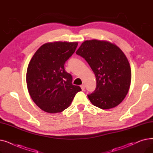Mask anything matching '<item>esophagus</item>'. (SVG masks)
<instances>
[{
    "mask_svg": "<svg viewBox=\"0 0 153 153\" xmlns=\"http://www.w3.org/2000/svg\"><path fill=\"white\" fill-rule=\"evenodd\" d=\"M81 88L82 91H84V89H85V85H84V84H82V85H81Z\"/></svg>",
    "mask_w": 153,
    "mask_h": 153,
    "instance_id": "1",
    "label": "esophagus"
}]
</instances>
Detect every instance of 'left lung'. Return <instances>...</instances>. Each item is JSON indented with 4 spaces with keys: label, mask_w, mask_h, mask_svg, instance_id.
<instances>
[{
    "label": "left lung",
    "mask_w": 153,
    "mask_h": 153,
    "mask_svg": "<svg viewBox=\"0 0 153 153\" xmlns=\"http://www.w3.org/2000/svg\"><path fill=\"white\" fill-rule=\"evenodd\" d=\"M76 53L85 59L96 77L95 89L87 95L91 102L103 110L119 105L129 91L131 79L123 52L108 42L92 39L83 42Z\"/></svg>",
    "instance_id": "obj_1"
}]
</instances>
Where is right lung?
Here are the masks:
<instances>
[{"instance_id":"right-lung-1","label":"right lung","mask_w":153,"mask_h":153,"mask_svg":"<svg viewBox=\"0 0 153 153\" xmlns=\"http://www.w3.org/2000/svg\"><path fill=\"white\" fill-rule=\"evenodd\" d=\"M77 42H53L40 47L32 57L27 71L28 91L36 105L50 114L69 107L81 87L72 84L71 74L64 64L77 46Z\"/></svg>"}]
</instances>
